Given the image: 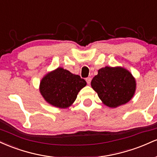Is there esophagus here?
<instances>
[{
    "label": "esophagus",
    "instance_id": "obj_1",
    "mask_svg": "<svg viewBox=\"0 0 157 157\" xmlns=\"http://www.w3.org/2000/svg\"><path fill=\"white\" fill-rule=\"evenodd\" d=\"M91 77H87V78H86V81L87 82L88 85H90V83H91Z\"/></svg>",
    "mask_w": 157,
    "mask_h": 157
}]
</instances>
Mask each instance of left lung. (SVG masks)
Returning a JSON list of instances; mask_svg holds the SVG:
<instances>
[{
  "mask_svg": "<svg viewBox=\"0 0 157 157\" xmlns=\"http://www.w3.org/2000/svg\"><path fill=\"white\" fill-rule=\"evenodd\" d=\"M91 87L105 105L116 108L130 101L136 90V81L128 70L122 67L100 68L94 77Z\"/></svg>",
  "mask_w": 157,
  "mask_h": 157,
  "instance_id": "1",
  "label": "left lung"
}]
</instances>
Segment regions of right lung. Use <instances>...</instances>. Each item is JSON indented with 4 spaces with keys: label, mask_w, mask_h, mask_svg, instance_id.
I'll list each match as a JSON object with an SVG mask.
<instances>
[{
    "label": "right lung",
    "mask_w": 157,
    "mask_h": 157,
    "mask_svg": "<svg viewBox=\"0 0 157 157\" xmlns=\"http://www.w3.org/2000/svg\"><path fill=\"white\" fill-rule=\"evenodd\" d=\"M86 86L79 75L57 68L42 79L40 91L46 102L55 107L66 109L76 100L77 94Z\"/></svg>",
    "instance_id": "1"
}]
</instances>
